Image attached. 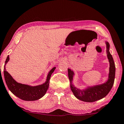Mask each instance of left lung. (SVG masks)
<instances>
[{
	"label": "left lung",
	"mask_w": 124,
	"mask_h": 124,
	"mask_svg": "<svg viewBox=\"0 0 124 124\" xmlns=\"http://www.w3.org/2000/svg\"><path fill=\"white\" fill-rule=\"evenodd\" d=\"M107 45V54L109 60L110 67L108 79L104 83L88 87L85 89L80 90L74 87L72 84V80L74 73L70 69H68V78L70 83V89L74 95L80 101L85 102H94L104 98L110 91L114 83L115 76V66L113 57L109 52L110 45L108 42H105Z\"/></svg>",
	"instance_id": "8db88e82"
}]
</instances>
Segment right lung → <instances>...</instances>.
Masks as SVG:
<instances>
[{
  "label": "right lung",
  "instance_id": "obj_1",
  "mask_svg": "<svg viewBox=\"0 0 124 124\" xmlns=\"http://www.w3.org/2000/svg\"><path fill=\"white\" fill-rule=\"evenodd\" d=\"M9 60V56H8L4 67V76L8 87L12 93L20 99L26 101H36L42 98L48 89L51 76L56 67H54L50 70L47 77L46 81L44 84L36 86H30L17 83L6 70L5 65Z\"/></svg>",
  "mask_w": 124,
  "mask_h": 124
}]
</instances>
